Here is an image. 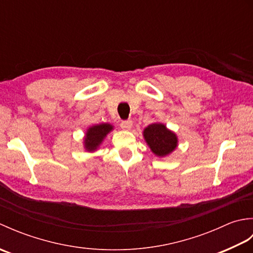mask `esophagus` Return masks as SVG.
I'll return each instance as SVG.
<instances>
[{"mask_svg":"<svg viewBox=\"0 0 253 253\" xmlns=\"http://www.w3.org/2000/svg\"><path fill=\"white\" fill-rule=\"evenodd\" d=\"M121 127L123 128V129H130V128L132 127V121L131 120H127V121H122L121 122Z\"/></svg>","mask_w":253,"mask_h":253,"instance_id":"1","label":"esophagus"}]
</instances>
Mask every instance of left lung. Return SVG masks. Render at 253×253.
<instances>
[{"label": "left lung", "instance_id": "obj_1", "mask_svg": "<svg viewBox=\"0 0 253 253\" xmlns=\"http://www.w3.org/2000/svg\"><path fill=\"white\" fill-rule=\"evenodd\" d=\"M149 147L158 157L169 154L177 146V138L174 132L169 130L163 124H152L143 131Z\"/></svg>", "mask_w": 253, "mask_h": 253}]
</instances>
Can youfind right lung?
Instances as JSON below:
<instances>
[{"mask_svg": "<svg viewBox=\"0 0 253 253\" xmlns=\"http://www.w3.org/2000/svg\"><path fill=\"white\" fill-rule=\"evenodd\" d=\"M112 126L110 124H101V125H96L91 127L87 131V135L84 138V146L89 151H92L99 147V144L103 140L106 133H109L112 130Z\"/></svg>", "mask_w": 253, "mask_h": 253, "instance_id": "1", "label": "right lung"}]
</instances>
